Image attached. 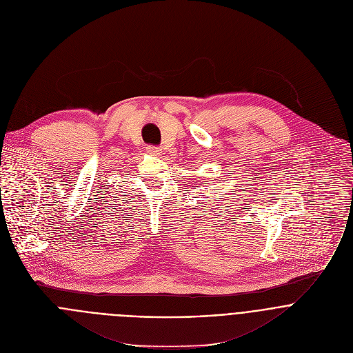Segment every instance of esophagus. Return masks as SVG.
I'll list each match as a JSON object with an SVG mask.
<instances>
[{
    "mask_svg": "<svg viewBox=\"0 0 353 353\" xmlns=\"http://www.w3.org/2000/svg\"><path fill=\"white\" fill-rule=\"evenodd\" d=\"M148 152H149L152 156H160L161 149H160V148H156V146H149V148H148Z\"/></svg>",
    "mask_w": 353,
    "mask_h": 353,
    "instance_id": "obj_1",
    "label": "esophagus"
}]
</instances>
